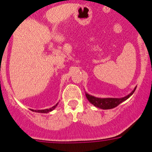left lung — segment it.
I'll return each instance as SVG.
<instances>
[{
  "label": "left lung",
  "instance_id": "obj_1",
  "mask_svg": "<svg viewBox=\"0 0 152 152\" xmlns=\"http://www.w3.org/2000/svg\"><path fill=\"white\" fill-rule=\"evenodd\" d=\"M136 87L129 93V95H126L125 97H123V98H96L95 96H92V95H88V93L86 92V96L87 98V99L88 100V102L91 104H92L93 105L98 108L103 109V110H107V109H112L116 107L117 106H118L120 104H121L122 102H125L126 100L128 99L131 95H132L136 90Z\"/></svg>",
  "mask_w": 152,
  "mask_h": 152
}]
</instances>
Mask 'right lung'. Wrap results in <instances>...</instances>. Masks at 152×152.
Masks as SVG:
<instances>
[{"instance_id":"add662e5","label":"right lung","mask_w":152,"mask_h":152,"mask_svg":"<svg viewBox=\"0 0 152 152\" xmlns=\"http://www.w3.org/2000/svg\"><path fill=\"white\" fill-rule=\"evenodd\" d=\"M57 104H58V103L54 105V106H53L52 107H50V108H48V109H45V110H32V109H31V110H32V111H34V112H38V113H49V112H50V111H52L53 110H54L56 107L57 106Z\"/></svg>"}]
</instances>
